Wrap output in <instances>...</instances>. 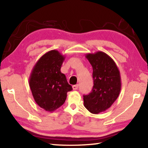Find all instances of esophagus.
Returning a JSON list of instances; mask_svg holds the SVG:
<instances>
[{"label": "esophagus", "mask_w": 148, "mask_h": 148, "mask_svg": "<svg viewBox=\"0 0 148 148\" xmlns=\"http://www.w3.org/2000/svg\"><path fill=\"white\" fill-rule=\"evenodd\" d=\"M79 85H73V90H77V88H78Z\"/></svg>", "instance_id": "obj_1"}]
</instances>
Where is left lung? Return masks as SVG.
<instances>
[{
	"label": "left lung",
	"instance_id": "obj_1",
	"mask_svg": "<svg viewBox=\"0 0 148 148\" xmlns=\"http://www.w3.org/2000/svg\"><path fill=\"white\" fill-rule=\"evenodd\" d=\"M92 67L94 85L91 92L84 95V106L92 114L107 110L117 99L121 90L119 68L112 58L103 51L86 54Z\"/></svg>",
	"mask_w": 148,
	"mask_h": 148
}]
</instances>
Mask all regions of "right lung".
Wrapping results in <instances>:
<instances>
[{
	"label": "right lung",
	"mask_w": 148,
	"mask_h": 148,
	"mask_svg": "<svg viewBox=\"0 0 148 148\" xmlns=\"http://www.w3.org/2000/svg\"><path fill=\"white\" fill-rule=\"evenodd\" d=\"M65 57L51 50L36 62L30 73L29 85L36 103L48 112H53L65 103L72 87L61 72Z\"/></svg>",
	"instance_id": "obj_1"
}]
</instances>
